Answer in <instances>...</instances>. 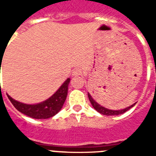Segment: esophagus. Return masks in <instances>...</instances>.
I'll return each mask as SVG.
<instances>
[{
  "instance_id": "1",
  "label": "esophagus",
  "mask_w": 156,
  "mask_h": 156,
  "mask_svg": "<svg viewBox=\"0 0 156 156\" xmlns=\"http://www.w3.org/2000/svg\"><path fill=\"white\" fill-rule=\"evenodd\" d=\"M81 74V69H79V68H76V69H74L73 70V76H79V75Z\"/></svg>"
}]
</instances>
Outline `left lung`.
<instances>
[{
    "instance_id": "1",
    "label": "left lung",
    "mask_w": 156,
    "mask_h": 156,
    "mask_svg": "<svg viewBox=\"0 0 156 156\" xmlns=\"http://www.w3.org/2000/svg\"><path fill=\"white\" fill-rule=\"evenodd\" d=\"M88 98H89V101L91 103L92 106L94 108L95 110H97L98 113H100L102 115H122V114H124V112L128 111L129 108H131L133 106L135 105V104L134 105H132L131 106L129 107H127L126 108H124V109H121V110H111V109H108V108H106L105 107H103L101 106L100 105H98L97 102H95L93 98H92V96L89 94L88 93Z\"/></svg>"
}]
</instances>
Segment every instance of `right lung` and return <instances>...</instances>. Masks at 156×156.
I'll use <instances>...</instances> for the list:
<instances>
[{
  "mask_svg": "<svg viewBox=\"0 0 156 156\" xmlns=\"http://www.w3.org/2000/svg\"><path fill=\"white\" fill-rule=\"evenodd\" d=\"M69 82L70 78H68L51 97L37 105H26L13 99L8 94L7 97L10 101L12 102L13 106L22 114L37 119H49L57 115L62 108V105L64 104L68 95Z\"/></svg>",
  "mask_w": 156,
  "mask_h": 156,
  "instance_id": "add662e5",
  "label": "right lung"
}]
</instances>
